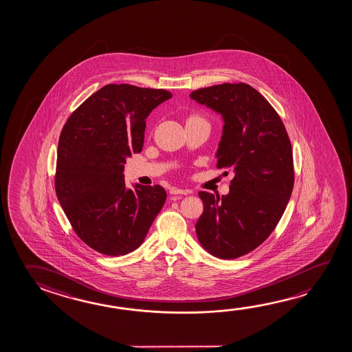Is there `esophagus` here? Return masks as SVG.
Listing matches in <instances>:
<instances>
[{"label": "esophagus", "instance_id": "obj_1", "mask_svg": "<svg viewBox=\"0 0 352 352\" xmlns=\"http://www.w3.org/2000/svg\"><path fill=\"white\" fill-rule=\"evenodd\" d=\"M172 195H188L190 194V190H184V189H178V188H172L169 191Z\"/></svg>", "mask_w": 352, "mask_h": 352}]
</instances>
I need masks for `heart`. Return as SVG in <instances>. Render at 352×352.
<instances>
[{
    "instance_id": "obj_1",
    "label": "heart",
    "mask_w": 352,
    "mask_h": 352,
    "mask_svg": "<svg viewBox=\"0 0 352 352\" xmlns=\"http://www.w3.org/2000/svg\"><path fill=\"white\" fill-rule=\"evenodd\" d=\"M196 119H200V118H197V116H190V118L188 119V121L196 120Z\"/></svg>"
}]
</instances>
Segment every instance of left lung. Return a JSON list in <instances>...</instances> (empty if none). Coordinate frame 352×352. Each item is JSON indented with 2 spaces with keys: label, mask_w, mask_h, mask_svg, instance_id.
<instances>
[{
  "label": "left lung",
  "mask_w": 352,
  "mask_h": 352,
  "mask_svg": "<svg viewBox=\"0 0 352 352\" xmlns=\"http://www.w3.org/2000/svg\"><path fill=\"white\" fill-rule=\"evenodd\" d=\"M190 98L222 116L216 167L234 173L227 195L199 192L196 234L213 256L236 259L259 247L283 217L294 189L292 147L276 110L247 83L200 88Z\"/></svg>",
  "instance_id": "left-lung-1"
}]
</instances>
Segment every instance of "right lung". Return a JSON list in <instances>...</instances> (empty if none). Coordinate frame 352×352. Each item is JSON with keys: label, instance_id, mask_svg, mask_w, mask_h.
<instances>
[{"label": "right lung", "instance_id": "1", "mask_svg": "<svg viewBox=\"0 0 352 352\" xmlns=\"http://www.w3.org/2000/svg\"><path fill=\"white\" fill-rule=\"evenodd\" d=\"M172 98L166 89L107 85L71 114L60 135L55 190L77 236L119 256L144 243L167 192L161 185L129 189L124 164L144 147L146 119Z\"/></svg>", "mask_w": 352, "mask_h": 352}]
</instances>
